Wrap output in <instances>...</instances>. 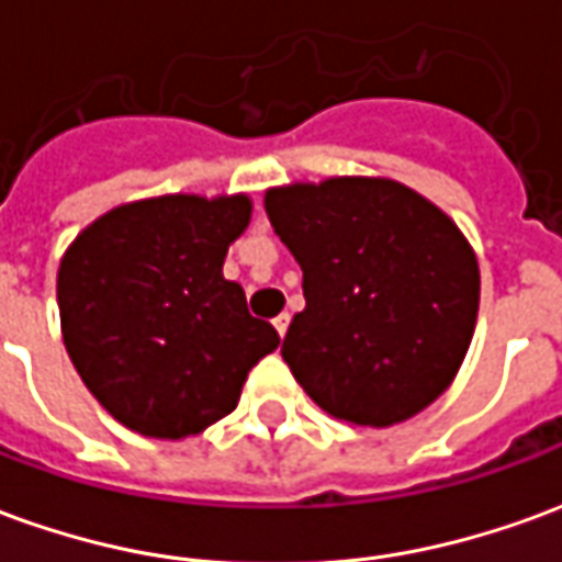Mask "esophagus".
Returning <instances> with one entry per match:
<instances>
[{"mask_svg": "<svg viewBox=\"0 0 562 562\" xmlns=\"http://www.w3.org/2000/svg\"><path fill=\"white\" fill-rule=\"evenodd\" d=\"M289 322H292V318H289V313H282V316L273 318V328H277V334H280V337H285V330H289Z\"/></svg>", "mask_w": 562, "mask_h": 562, "instance_id": "1", "label": "esophagus"}]
</instances>
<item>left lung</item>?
<instances>
[{"label":"left lung","mask_w":562,"mask_h":562,"mask_svg":"<svg viewBox=\"0 0 562 562\" xmlns=\"http://www.w3.org/2000/svg\"><path fill=\"white\" fill-rule=\"evenodd\" d=\"M265 210L304 270L306 306L282 340L297 385L355 427L427 409L479 316V261L458 225L385 177L277 186Z\"/></svg>","instance_id":"1"}]
</instances>
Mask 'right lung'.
<instances>
[{
    "label": "right lung",
    "instance_id": "right-lung-1",
    "mask_svg": "<svg viewBox=\"0 0 562 562\" xmlns=\"http://www.w3.org/2000/svg\"><path fill=\"white\" fill-rule=\"evenodd\" d=\"M246 195H161L87 225L56 273L68 358L116 422L186 439L232 413L249 370L280 346L222 277Z\"/></svg>",
    "mask_w": 562,
    "mask_h": 562
}]
</instances>
